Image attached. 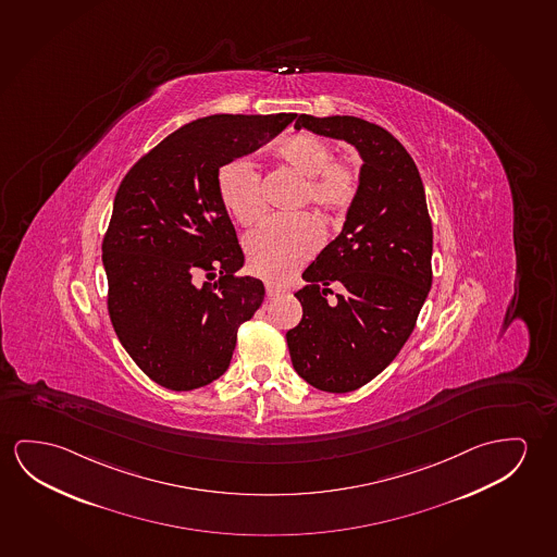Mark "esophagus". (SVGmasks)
I'll use <instances>...</instances> for the list:
<instances>
[{
  "instance_id": "34e87169",
  "label": "esophagus",
  "mask_w": 557,
  "mask_h": 557,
  "mask_svg": "<svg viewBox=\"0 0 557 557\" xmlns=\"http://www.w3.org/2000/svg\"><path fill=\"white\" fill-rule=\"evenodd\" d=\"M287 292L285 287H280V285H275V283L268 282L265 283V295L270 297V299H274V297H280L283 293Z\"/></svg>"
}]
</instances>
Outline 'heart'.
Here are the masks:
<instances>
[{
	"label": "heart",
	"instance_id": "1",
	"mask_svg": "<svg viewBox=\"0 0 557 557\" xmlns=\"http://www.w3.org/2000/svg\"><path fill=\"white\" fill-rule=\"evenodd\" d=\"M277 162L302 177V188L293 208L312 206L318 218L343 214L359 190V173L352 163L334 160V148L324 138L297 133L274 146ZM218 195L223 208L240 223L252 225L264 214L260 177L252 163L235 158L218 170ZM320 247L317 223L307 214L268 220L245 240L248 264L265 280H285L305 264Z\"/></svg>",
	"mask_w": 557,
	"mask_h": 557
}]
</instances>
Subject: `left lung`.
I'll return each mask as SVG.
<instances>
[{"mask_svg":"<svg viewBox=\"0 0 557 557\" xmlns=\"http://www.w3.org/2000/svg\"><path fill=\"white\" fill-rule=\"evenodd\" d=\"M295 128L355 146L359 190L343 230L302 272L299 325L287 332L293 369L330 394L369 384L414 330L432 285V223L419 170L401 143L352 115L302 113ZM344 292L327 301L329 285Z\"/></svg>","mask_w":557,"mask_h":557,"instance_id":"left-lung-1","label":"left lung"}]
</instances>
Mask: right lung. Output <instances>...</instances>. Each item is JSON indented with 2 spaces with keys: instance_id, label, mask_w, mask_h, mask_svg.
Wrapping results in <instances>:
<instances>
[{
  "instance_id": "right-lung-1",
  "label": "right lung",
  "mask_w": 557,
  "mask_h": 557,
  "mask_svg": "<svg viewBox=\"0 0 557 557\" xmlns=\"http://www.w3.org/2000/svg\"><path fill=\"white\" fill-rule=\"evenodd\" d=\"M297 113L190 121L121 181L103 237L108 310L138 369L173 392L222 376L237 330L264 300L218 195L223 163L255 152ZM206 276L205 283L201 277Z\"/></svg>"
}]
</instances>
